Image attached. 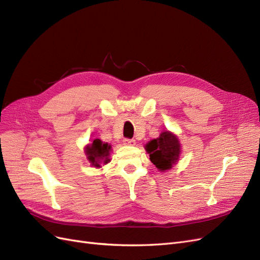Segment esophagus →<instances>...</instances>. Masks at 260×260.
Returning <instances> with one entry per match:
<instances>
[{
    "label": "esophagus",
    "instance_id": "34e87169",
    "mask_svg": "<svg viewBox=\"0 0 260 260\" xmlns=\"http://www.w3.org/2000/svg\"><path fill=\"white\" fill-rule=\"evenodd\" d=\"M123 143L125 145H135L136 144V140H133V139H124L123 140Z\"/></svg>",
    "mask_w": 260,
    "mask_h": 260
}]
</instances>
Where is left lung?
Segmentation results:
<instances>
[{
  "instance_id": "obj_1",
  "label": "left lung",
  "mask_w": 260,
  "mask_h": 260,
  "mask_svg": "<svg viewBox=\"0 0 260 260\" xmlns=\"http://www.w3.org/2000/svg\"><path fill=\"white\" fill-rule=\"evenodd\" d=\"M149 159L160 171L169 170L178 161L181 145L178 138L169 131L161 132L159 137L145 145Z\"/></svg>"
}]
</instances>
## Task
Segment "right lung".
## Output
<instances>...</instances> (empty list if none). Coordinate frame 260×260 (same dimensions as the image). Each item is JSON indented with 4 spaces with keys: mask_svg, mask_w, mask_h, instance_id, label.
<instances>
[{
    "mask_svg": "<svg viewBox=\"0 0 260 260\" xmlns=\"http://www.w3.org/2000/svg\"><path fill=\"white\" fill-rule=\"evenodd\" d=\"M112 146L108 143L103 142L100 139H95L91 144L85 147V154L88 156L89 161L92 166L100 168V164H107L109 161V152H111Z\"/></svg>",
    "mask_w": 260,
    "mask_h": 260,
    "instance_id": "add662e5",
    "label": "right lung"
}]
</instances>
